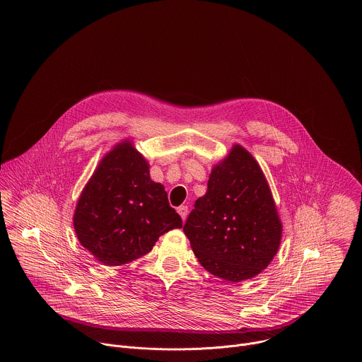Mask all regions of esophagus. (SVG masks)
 Listing matches in <instances>:
<instances>
[{
    "label": "esophagus",
    "mask_w": 362,
    "mask_h": 362,
    "mask_svg": "<svg viewBox=\"0 0 362 362\" xmlns=\"http://www.w3.org/2000/svg\"><path fill=\"white\" fill-rule=\"evenodd\" d=\"M187 211H189V207L187 206H180V207H177V213L180 214V217H182V220H186V217H187Z\"/></svg>",
    "instance_id": "obj_1"
}]
</instances>
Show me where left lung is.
I'll list each match as a JSON object with an SVG mask.
<instances>
[{"instance_id":"left-lung-1","label":"left lung","mask_w":362,"mask_h":362,"mask_svg":"<svg viewBox=\"0 0 362 362\" xmlns=\"http://www.w3.org/2000/svg\"><path fill=\"white\" fill-rule=\"evenodd\" d=\"M183 231L199 263L226 281L249 280L270 264L281 223L267 180L246 149L235 145L213 168Z\"/></svg>"}]
</instances>
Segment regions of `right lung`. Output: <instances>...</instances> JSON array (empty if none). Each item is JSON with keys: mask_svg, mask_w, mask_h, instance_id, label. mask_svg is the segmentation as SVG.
<instances>
[{"mask_svg": "<svg viewBox=\"0 0 362 362\" xmlns=\"http://www.w3.org/2000/svg\"><path fill=\"white\" fill-rule=\"evenodd\" d=\"M81 245L105 266L148 255L158 238L182 227V218L149 165L129 144L109 152L85 186L74 214Z\"/></svg>", "mask_w": 362, "mask_h": 362, "instance_id": "1", "label": "right lung"}]
</instances>
